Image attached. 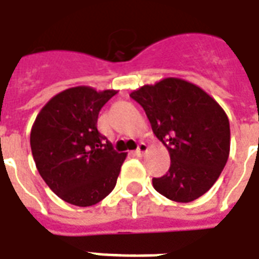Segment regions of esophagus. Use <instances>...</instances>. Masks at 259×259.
I'll return each instance as SVG.
<instances>
[{
  "label": "esophagus",
  "mask_w": 259,
  "mask_h": 259,
  "mask_svg": "<svg viewBox=\"0 0 259 259\" xmlns=\"http://www.w3.org/2000/svg\"><path fill=\"white\" fill-rule=\"evenodd\" d=\"M147 145L146 143H139V146H138V149L135 150V153H137V155H143L147 151Z\"/></svg>",
  "instance_id": "esophagus-1"
}]
</instances>
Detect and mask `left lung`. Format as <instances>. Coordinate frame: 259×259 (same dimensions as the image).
Instances as JSON below:
<instances>
[{"mask_svg":"<svg viewBox=\"0 0 259 259\" xmlns=\"http://www.w3.org/2000/svg\"><path fill=\"white\" fill-rule=\"evenodd\" d=\"M142 108L154 135L170 155L168 174L153 187L175 202L195 201L214 184L229 155V120L217 101L201 87L165 77L130 94Z\"/></svg>","mask_w":259,"mask_h":259,"instance_id":"left-lung-1","label":"left lung"}]
</instances>
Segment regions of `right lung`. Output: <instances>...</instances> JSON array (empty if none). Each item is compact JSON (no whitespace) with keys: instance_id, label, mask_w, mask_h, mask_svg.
I'll return each mask as SVG.
<instances>
[{"instance_id":"right-lung-1","label":"right lung","mask_w":259,"mask_h":259,"mask_svg":"<svg viewBox=\"0 0 259 259\" xmlns=\"http://www.w3.org/2000/svg\"><path fill=\"white\" fill-rule=\"evenodd\" d=\"M117 91L77 85L40 109L30 143L38 172L50 190L75 206H93L116 186L127 157L97 130L98 114Z\"/></svg>"}]
</instances>
